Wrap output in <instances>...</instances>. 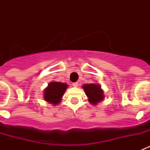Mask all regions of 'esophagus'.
Here are the masks:
<instances>
[{
    "instance_id": "1",
    "label": "esophagus",
    "mask_w": 150,
    "mask_h": 150,
    "mask_svg": "<svg viewBox=\"0 0 150 150\" xmlns=\"http://www.w3.org/2000/svg\"><path fill=\"white\" fill-rule=\"evenodd\" d=\"M78 86H79V83H78L77 82H76V83H73V86H74V87H78Z\"/></svg>"
}]
</instances>
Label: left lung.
Here are the masks:
<instances>
[{"label": "left lung", "instance_id": "obj_1", "mask_svg": "<svg viewBox=\"0 0 150 150\" xmlns=\"http://www.w3.org/2000/svg\"><path fill=\"white\" fill-rule=\"evenodd\" d=\"M85 93L88 97V102L92 105L97 104L104 100V91L101 88V86L98 84L95 83H89V84H84L83 86Z\"/></svg>", "mask_w": 150, "mask_h": 150}]
</instances>
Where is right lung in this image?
<instances>
[{"label":"right lung","instance_id":"1","mask_svg":"<svg viewBox=\"0 0 150 150\" xmlns=\"http://www.w3.org/2000/svg\"><path fill=\"white\" fill-rule=\"evenodd\" d=\"M68 87L67 83L60 82H50L43 91V98L48 103L57 105L62 101V98Z\"/></svg>","mask_w":150,"mask_h":150}]
</instances>
